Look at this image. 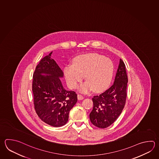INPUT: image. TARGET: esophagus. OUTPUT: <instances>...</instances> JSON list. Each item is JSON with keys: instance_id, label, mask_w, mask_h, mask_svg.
<instances>
[{"instance_id": "obj_1", "label": "esophagus", "mask_w": 159, "mask_h": 159, "mask_svg": "<svg viewBox=\"0 0 159 159\" xmlns=\"http://www.w3.org/2000/svg\"><path fill=\"white\" fill-rule=\"evenodd\" d=\"M77 98H78V100H82L84 98V97H83L81 94H78Z\"/></svg>"}]
</instances>
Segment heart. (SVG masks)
Listing matches in <instances>:
<instances>
[{"mask_svg":"<svg viewBox=\"0 0 159 159\" xmlns=\"http://www.w3.org/2000/svg\"><path fill=\"white\" fill-rule=\"evenodd\" d=\"M114 66L109 58L96 53L87 54L75 57L73 66H66L64 75L69 87L75 89L85 77L86 82L80 90L87 93L93 89L100 93L106 89L112 80Z\"/></svg>","mask_w":159,"mask_h":159,"instance_id":"1","label":"heart"}]
</instances>
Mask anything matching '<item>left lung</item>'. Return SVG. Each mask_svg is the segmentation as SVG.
<instances>
[{
    "mask_svg": "<svg viewBox=\"0 0 159 159\" xmlns=\"http://www.w3.org/2000/svg\"><path fill=\"white\" fill-rule=\"evenodd\" d=\"M125 65L121 59L111 87L99 95L93 96V109L90 113L93 124L99 128H107L117 119L124 108L128 78Z\"/></svg>",
    "mask_w": 159,
    "mask_h": 159,
    "instance_id": "8db88e82",
    "label": "left lung"
}]
</instances>
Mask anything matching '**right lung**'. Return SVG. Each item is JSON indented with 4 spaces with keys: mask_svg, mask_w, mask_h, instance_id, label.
<instances>
[{
    "mask_svg": "<svg viewBox=\"0 0 159 159\" xmlns=\"http://www.w3.org/2000/svg\"><path fill=\"white\" fill-rule=\"evenodd\" d=\"M52 53L42 58L36 66L32 91L38 117L47 124L60 127L68 122L69 113L77 102V95L62 86L60 78L63 77V72L51 58Z\"/></svg>",
    "mask_w": 159,
    "mask_h": 159,
    "instance_id": "right-lung-1",
    "label": "right lung"
}]
</instances>
